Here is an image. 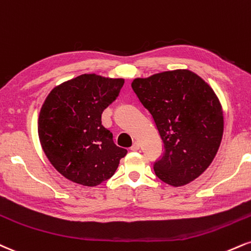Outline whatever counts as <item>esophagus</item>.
<instances>
[{"label": "esophagus", "mask_w": 251, "mask_h": 251, "mask_svg": "<svg viewBox=\"0 0 251 251\" xmlns=\"http://www.w3.org/2000/svg\"><path fill=\"white\" fill-rule=\"evenodd\" d=\"M139 149H140V145H139V143H137V141H135V143L132 145V147H131V151H138Z\"/></svg>", "instance_id": "esophagus-1"}]
</instances>
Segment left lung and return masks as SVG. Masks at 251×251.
I'll return each mask as SVG.
<instances>
[{
	"label": "left lung",
	"instance_id": "left-lung-1",
	"mask_svg": "<svg viewBox=\"0 0 251 251\" xmlns=\"http://www.w3.org/2000/svg\"><path fill=\"white\" fill-rule=\"evenodd\" d=\"M132 89L152 114L165 146L155 175L185 186L209 167L223 135V111L207 81L187 69L135 78Z\"/></svg>",
	"mask_w": 251,
	"mask_h": 251
}]
</instances>
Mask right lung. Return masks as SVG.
I'll use <instances>...</instances> for the list:
<instances>
[{"label":"right lung","instance_id":"right-lung-1","mask_svg":"<svg viewBox=\"0 0 251 251\" xmlns=\"http://www.w3.org/2000/svg\"><path fill=\"white\" fill-rule=\"evenodd\" d=\"M124 78L80 75L51 90L38 117V137L56 171L95 187L110 179L127 151L113 143L101 113L119 95Z\"/></svg>","mask_w":251,"mask_h":251}]
</instances>
